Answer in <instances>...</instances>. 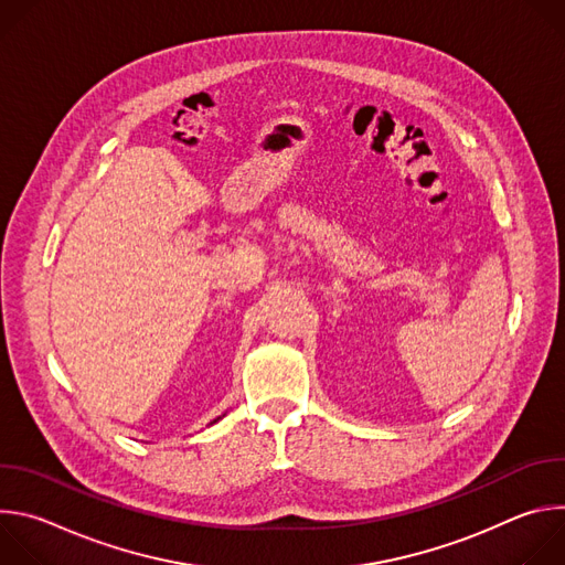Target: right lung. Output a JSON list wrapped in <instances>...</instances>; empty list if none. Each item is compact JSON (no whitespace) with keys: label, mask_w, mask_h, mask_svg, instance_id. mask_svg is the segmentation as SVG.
<instances>
[{"label":"right lung","mask_w":565,"mask_h":565,"mask_svg":"<svg viewBox=\"0 0 565 565\" xmlns=\"http://www.w3.org/2000/svg\"><path fill=\"white\" fill-rule=\"evenodd\" d=\"M216 420H218V418H216ZM216 420H214V423H216Z\"/></svg>","instance_id":"obj_1"}]
</instances>
